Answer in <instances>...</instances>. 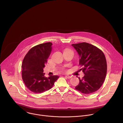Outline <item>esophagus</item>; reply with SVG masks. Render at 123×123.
<instances>
[{
  "instance_id": "obj_1",
  "label": "esophagus",
  "mask_w": 123,
  "mask_h": 123,
  "mask_svg": "<svg viewBox=\"0 0 123 123\" xmlns=\"http://www.w3.org/2000/svg\"><path fill=\"white\" fill-rule=\"evenodd\" d=\"M66 77H67L68 79H70V78H72V76H69V75H66Z\"/></svg>"
}]
</instances>
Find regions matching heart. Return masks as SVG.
Masks as SVG:
<instances>
[{
  "mask_svg": "<svg viewBox=\"0 0 123 123\" xmlns=\"http://www.w3.org/2000/svg\"><path fill=\"white\" fill-rule=\"evenodd\" d=\"M66 50H71L69 49H66ZM66 50H65V51H66Z\"/></svg>",
  "mask_w": 123,
  "mask_h": 123,
  "instance_id": "1",
  "label": "heart"
}]
</instances>
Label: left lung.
Masks as SVG:
<instances>
[{
	"instance_id": "8db88e82",
	"label": "left lung",
	"mask_w": 123,
	"mask_h": 123,
	"mask_svg": "<svg viewBox=\"0 0 123 123\" xmlns=\"http://www.w3.org/2000/svg\"><path fill=\"white\" fill-rule=\"evenodd\" d=\"M79 55V65L85 75L79 79L75 89L84 94H91L103 84L107 71V64L103 52L91 44L82 42L72 45Z\"/></svg>"
}]
</instances>
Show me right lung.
Listing matches in <instances>:
<instances>
[{"instance_id":"1","label":"right lung","mask_w":123,"mask_h":123,"mask_svg":"<svg viewBox=\"0 0 123 123\" xmlns=\"http://www.w3.org/2000/svg\"><path fill=\"white\" fill-rule=\"evenodd\" d=\"M51 42L40 44L31 48L22 64V78L27 88L36 93L49 90L59 78L57 75L45 76L43 68L51 51Z\"/></svg>"}]
</instances>
